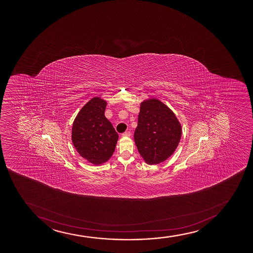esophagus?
I'll list each match as a JSON object with an SVG mask.
<instances>
[{"label": "esophagus", "mask_w": 253, "mask_h": 253, "mask_svg": "<svg viewBox=\"0 0 253 253\" xmlns=\"http://www.w3.org/2000/svg\"><path fill=\"white\" fill-rule=\"evenodd\" d=\"M131 136V132L130 131H125L124 133H122V137H130Z\"/></svg>", "instance_id": "obj_1"}]
</instances>
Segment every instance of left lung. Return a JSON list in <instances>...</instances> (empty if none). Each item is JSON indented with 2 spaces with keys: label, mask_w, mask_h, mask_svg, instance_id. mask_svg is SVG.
<instances>
[{
  "label": "left lung",
  "mask_w": 253,
  "mask_h": 253,
  "mask_svg": "<svg viewBox=\"0 0 253 253\" xmlns=\"http://www.w3.org/2000/svg\"><path fill=\"white\" fill-rule=\"evenodd\" d=\"M180 137V123L167 105L157 99L141 103L134 140L147 164L158 165L170 157Z\"/></svg>",
  "instance_id": "obj_1"
}]
</instances>
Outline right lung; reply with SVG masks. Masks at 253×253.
Returning a JSON list of instances; mask_svg holds the SVG:
<instances>
[{
	"label": "right lung",
	"mask_w": 253,
	"mask_h": 253,
	"mask_svg": "<svg viewBox=\"0 0 253 253\" xmlns=\"http://www.w3.org/2000/svg\"><path fill=\"white\" fill-rule=\"evenodd\" d=\"M107 103L94 97L82 108L72 128V141L82 157L95 166L112 156L118 134L105 116Z\"/></svg>",
	"instance_id": "1"
}]
</instances>
